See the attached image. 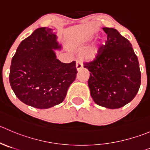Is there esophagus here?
Listing matches in <instances>:
<instances>
[{"label":"esophagus","instance_id":"obj_1","mask_svg":"<svg viewBox=\"0 0 150 150\" xmlns=\"http://www.w3.org/2000/svg\"><path fill=\"white\" fill-rule=\"evenodd\" d=\"M76 69L79 71V69H81V68L83 67V64H82V61L80 60H77L76 61Z\"/></svg>","mask_w":150,"mask_h":150}]
</instances>
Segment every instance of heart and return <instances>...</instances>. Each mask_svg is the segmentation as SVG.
<instances>
[{
  "instance_id": "1",
  "label": "heart",
  "mask_w": 150,
  "mask_h": 150,
  "mask_svg": "<svg viewBox=\"0 0 150 150\" xmlns=\"http://www.w3.org/2000/svg\"><path fill=\"white\" fill-rule=\"evenodd\" d=\"M104 41L103 40H101L99 42H98L96 45H93L91 48H90L89 49L86 50L84 53V57H85V59H93L94 58H96V57L97 56L98 54L99 53L100 51L101 46L103 45Z\"/></svg>"
}]
</instances>
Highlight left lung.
Listing matches in <instances>:
<instances>
[{
	"instance_id": "obj_1",
	"label": "left lung",
	"mask_w": 150,
	"mask_h": 150,
	"mask_svg": "<svg viewBox=\"0 0 150 150\" xmlns=\"http://www.w3.org/2000/svg\"><path fill=\"white\" fill-rule=\"evenodd\" d=\"M105 45L93 60L84 63L90 71L88 86L96 104L117 109L132 100L141 85L138 57L131 43L116 29L104 27Z\"/></svg>"
}]
</instances>
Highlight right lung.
Here are the masks:
<instances>
[{
  "instance_id": "add662e5",
  "label": "right lung",
  "mask_w": 150,
  "mask_h": 150,
  "mask_svg": "<svg viewBox=\"0 0 150 150\" xmlns=\"http://www.w3.org/2000/svg\"><path fill=\"white\" fill-rule=\"evenodd\" d=\"M52 29L37 28L20 43L10 66L9 82L25 105L47 109L63 102L77 74L76 62L64 63L53 49L60 48Z\"/></svg>"
}]
</instances>
